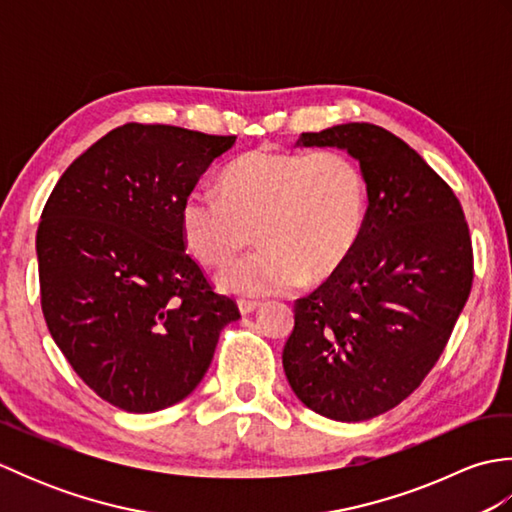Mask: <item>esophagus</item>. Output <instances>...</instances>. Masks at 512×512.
<instances>
[{
	"instance_id": "obj_1",
	"label": "esophagus",
	"mask_w": 512,
	"mask_h": 512,
	"mask_svg": "<svg viewBox=\"0 0 512 512\" xmlns=\"http://www.w3.org/2000/svg\"><path fill=\"white\" fill-rule=\"evenodd\" d=\"M237 308H239V312H242L244 314V317H246V314H253L257 308H259V301H248V299H239L237 301Z\"/></svg>"
}]
</instances>
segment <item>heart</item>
<instances>
[{"label": "heart", "mask_w": 512, "mask_h": 512, "mask_svg": "<svg viewBox=\"0 0 512 512\" xmlns=\"http://www.w3.org/2000/svg\"><path fill=\"white\" fill-rule=\"evenodd\" d=\"M365 213V178L343 151L255 149L224 169L220 193L200 189L184 200L180 233L202 266L224 268L257 231L262 250L217 284L231 295L266 297L332 277L356 248Z\"/></svg>", "instance_id": "1"}]
</instances>
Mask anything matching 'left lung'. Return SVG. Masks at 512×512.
Wrapping results in <instances>:
<instances>
[{
  "instance_id": "left-lung-1",
  "label": "left lung",
  "mask_w": 512,
  "mask_h": 512,
  "mask_svg": "<svg viewBox=\"0 0 512 512\" xmlns=\"http://www.w3.org/2000/svg\"><path fill=\"white\" fill-rule=\"evenodd\" d=\"M350 154L367 213L347 262L297 301L284 372L314 413L361 422L394 409L436 365L473 284L469 226L451 187L372 123L301 134Z\"/></svg>"
}]
</instances>
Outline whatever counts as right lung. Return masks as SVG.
Listing matches in <instances>:
<instances>
[{
  "instance_id": "add662e5",
  "label": "right lung",
  "mask_w": 512,
  "mask_h": 512,
  "mask_svg": "<svg viewBox=\"0 0 512 512\" xmlns=\"http://www.w3.org/2000/svg\"><path fill=\"white\" fill-rule=\"evenodd\" d=\"M235 145L171 125L127 123L76 158L37 231L41 310L83 383L129 413L187 398L209 369L233 299L184 253L180 211Z\"/></svg>"
}]
</instances>
